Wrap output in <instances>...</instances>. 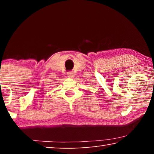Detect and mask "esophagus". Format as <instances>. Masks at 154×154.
<instances>
[{"mask_svg":"<svg viewBox=\"0 0 154 154\" xmlns=\"http://www.w3.org/2000/svg\"><path fill=\"white\" fill-rule=\"evenodd\" d=\"M67 75H68V77H71V78L74 77V74H73V72H69L67 73Z\"/></svg>","mask_w":154,"mask_h":154,"instance_id":"obj_1","label":"esophagus"}]
</instances>
